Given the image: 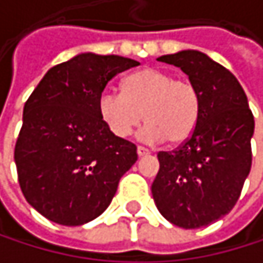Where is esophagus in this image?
Returning a JSON list of instances; mask_svg holds the SVG:
<instances>
[{
	"mask_svg": "<svg viewBox=\"0 0 263 263\" xmlns=\"http://www.w3.org/2000/svg\"><path fill=\"white\" fill-rule=\"evenodd\" d=\"M149 154H151V152H149L146 147H143V146H138V147H137V155H138V157H146V155H149Z\"/></svg>",
	"mask_w": 263,
	"mask_h": 263,
	"instance_id": "1",
	"label": "esophagus"
}]
</instances>
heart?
Returning a JSON list of instances; mask_svg holds the SVG:
<instances>
[{"mask_svg": "<svg viewBox=\"0 0 263 263\" xmlns=\"http://www.w3.org/2000/svg\"><path fill=\"white\" fill-rule=\"evenodd\" d=\"M97 111L106 128L125 138L146 120L140 138L160 143L167 138L180 144L192 137L201 117V94L190 80L175 79L172 73L144 68L122 82V94L103 91Z\"/></svg>", "mask_w": 263, "mask_h": 263, "instance_id": "obj_1", "label": "heart"}]
</instances>
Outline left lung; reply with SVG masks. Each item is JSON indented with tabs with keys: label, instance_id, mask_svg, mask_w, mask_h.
Here are the masks:
<instances>
[{
	"label": "left lung",
	"instance_id": "1",
	"mask_svg": "<svg viewBox=\"0 0 263 263\" xmlns=\"http://www.w3.org/2000/svg\"><path fill=\"white\" fill-rule=\"evenodd\" d=\"M180 67L201 94V117L192 137L172 152H158L152 196L160 213L181 229H199L226 216L251 169L254 117L237 79L196 50L158 58Z\"/></svg>",
	"mask_w": 263,
	"mask_h": 263
}]
</instances>
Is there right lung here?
Returning <instances> with one entry per match:
<instances>
[{"label":"right lung","instance_id":"1","mask_svg":"<svg viewBox=\"0 0 263 263\" xmlns=\"http://www.w3.org/2000/svg\"><path fill=\"white\" fill-rule=\"evenodd\" d=\"M140 62L82 53L47 71L24 105L15 144L27 202L47 219L86 224L111 204L137 146L106 128L97 111L106 83Z\"/></svg>","mask_w":263,"mask_h":263}]
</instances>
